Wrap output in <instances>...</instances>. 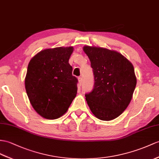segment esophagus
Returning a JSON list of instances; mask_svg holds the SVG:
<instances>
[{
    "instance_id": "1",
    "label": "esophagus",
    "mask_w": 159,
    "mask_h": 159,
    "mask_svg": "<svg viewBox=\"0 0 159 159\" xmlns=\"http://www.w3.org/2000/svg\"><path fill=\"white\" fill-rule=\"evenodd\" d=\"M77 80H78L79 85H81V84L82 83V77H77Z\"/></svg>"
}]
</instances>
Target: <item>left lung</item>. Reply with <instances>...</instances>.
Segmentation results:
<instances>
[{
    "mask_svg": "<svg viewBox=\"0 0 159 159\" xmlns=\"http://www.w3.org/2000/svg\"><path fill=\"white\" fill-rule=\"evenodd\" d=\"M94 77L93 90L85 95L92 113L102 121H111L129 104L137 80L131 62L115 50L84 46Z\"/></svg>",
    "mask_w": 159,
    "mask_h": 159,
    "instance_id": "left-lung-1",
    "label": "left lung"
}]
</instances>
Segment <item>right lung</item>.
Here are the masks:
<instances>
[{"instance_id": "obj_1", "label": "right lung", "mask_w": 159, "mask_h": 159, "mask_svg": "<svg viewBox=\"0 0 159 159\" xmlns=\"http://www.w3.org/2000/svg\"><path fill=\"white\" fill-rule=\"evenodd\" d=\"M73 51V46L44 49L28 64L25 90L34 109L45 119L63 116L76 96L77 79L69 63Z\"/></svg>"}]
</instances>
